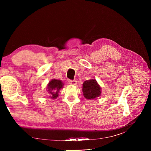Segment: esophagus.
Instances as JSON below:
<instances>
[{
	"label": "esophagus",
	"instance_id": "34e87169",
	"mask_svg": "<svg viewBox=\"0 0 151 151\" xmlns=\"http://www.w3.org/2000/svg\"><path fill=\"white\" fill-rule=\"evenodd\" d=\"M68 84L70 85H76L77 84V81L75 80H74V81L69 80L68 81Z\"/></svg>",
	"mask_w": 151,
	"mask_h": 151
}]
</instances>
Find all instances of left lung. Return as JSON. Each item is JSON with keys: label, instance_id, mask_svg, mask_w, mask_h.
Wrapping results in <instances>:
<instances>
[{"label": "left lung", "instance_id": "left-lung-1", "mask_svg": "<svg viewBox=\"0 0 151 151\" xmlns=\"http://www.w3.org/2000/svg\"><path fill=\"white\" fill-rule=\"evenodd\" d=\"M101 87L94 79L85 81L83 84L84 96L88 99H93L99 97L101 94Z\"/></svg>", "mask_w": 151, "mask_h": 151}]
</instances>
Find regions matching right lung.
Here are the masks:
<instances>
[{
  "instance_id": "add662e5",
  "label": "right lung",
  "mask_w": 151,
  "mask_h": 151,
  "mask_svg": "<svg viewBox=\"0 0 151 151\" xmlns=\"http://www.w3.org/2000/svg\"><path fill=\"white\" fill-rule=\"evenodd\" d=\"M63 86V83L60 80L52 79L49 82L47 85V91L50 95L49 98L52 99H56L58 96L59 91H60Z\"/></svg>"
}]
</instances>
